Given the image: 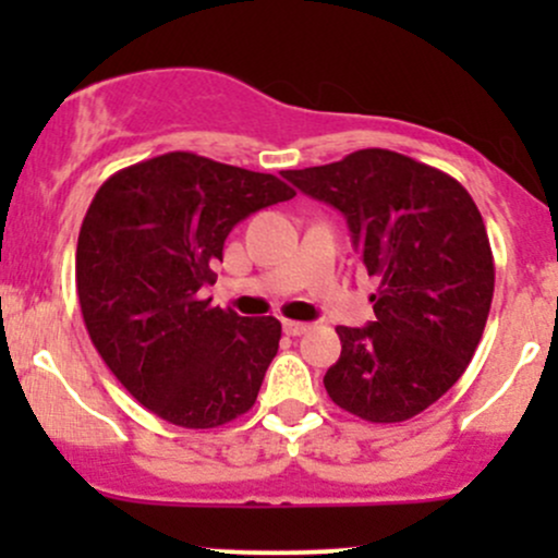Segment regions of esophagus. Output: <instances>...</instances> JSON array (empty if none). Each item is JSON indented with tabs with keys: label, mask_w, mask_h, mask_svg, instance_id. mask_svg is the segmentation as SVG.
<instances>
[{
	"label": "esophagus",
	"mask_w": 558,
	"mask_h": 558,
	"mask_svg": "<svg viewBox=\"0 0 558 558\" xmlns=\"http://www.w3.org/2000/svg\"><path fill=\"white\" fill-rule=\"evenodd\" d=\"M283 330L288 336H301V332L310 330V323H296V319H283Z\"/></svg>",
	"instance_id": "obj_1"
}]
</instances>
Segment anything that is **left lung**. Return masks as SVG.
<instances>
[{"label": "left lung", "mask_w": 558, "mask_h": 558, "mask_svg": "<svg viewBox=\"0 0 558 558\" xmlns=\"http://www.w3.org/2000/svg\"><path fill=\"white\" fill-rule=\"evenodd\" d=\"M280 175L345 217L380 280L375 323L336 328L341 360L325 390L367 422L412 420L464 375L483 338L496 267L477 204L451 175L388 149Z\"/></svg>", "instance_id": "1"}]
</instances>
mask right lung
Wrapping results in <instances>:
<instances>
[{"label":"right lung","instance_id":"1","mask_svg":"<svg viewBox=\"0 0 558 558\" xmlns=\"http://www.w3.org/2000/svg\"><path fill=\"white\" fill-rule=\"evenodd\" d=\"M296 196L267 172L170 151L114 172L96 191L75 248V286L92 343L157 417L207 430L257 401L280 323L202 299L228 233Z\"/></svg>","mask_w":558,"mask_h":558}]
</instances>
